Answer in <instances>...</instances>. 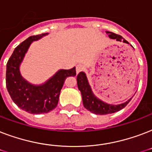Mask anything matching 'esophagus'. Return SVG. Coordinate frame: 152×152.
Masks as SVG:
<instances>
[{
	"label": "esophagus",
	"instance_id": "1",
	"mask_svg": "<svg viewBox=\"0 0 152 152\" xmlns=\"http://www.w3.org/2000/svg\"><path fill=\"white\" fill-rule=\"evenodd\" d=\"M83 69H84V67H83V64H77L76 65V74H79L80 72L83 71Z\"/></svg>",
	"mask_w": 152,
	"mask_h": 152
}]
</instances>
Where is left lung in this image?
<instances>
[{"mask_svg":"<svg viewBox=\"0 0 152 152\" xmlns=\"http://www.w3.org/2000/svg\"><path fill=\"white\" fill-rule=\"evenodd\" d=\"M106 34H108L109 38L112 39H115L116 41L123 42L124 43L129 44L125 39H124L121 35L116 34L113 32L106 31ZM77 86L80 91L82 95V100H83V106L88 110L95 114L99 115H105L109 113H113L115 112L122 110L124 107L127 106V104L132 99V98L127 100L125 102L120 104H110L106 102L102 101L98 98L94 94L90 83L88 82V77L85 72H81L77 76Z\"/></svg>","mask_w":152,"mask_h":152,"instance_id":"8db88e82","label":"left lung"}]
</instances>
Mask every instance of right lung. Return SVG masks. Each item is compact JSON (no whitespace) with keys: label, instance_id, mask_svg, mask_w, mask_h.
I'll return each mask as SVG.
<instances>
[{"label":"right lung","instance_id":"obj_1","mask_svg":"<svg viewBox=\"0 0 152 152\" xmlns=\"http://www.w3.org/2000/svg\"><path fill=\"white\" fill-rule=\"evenodd\" d=\"M49 33L29 37L14 50L6 66V87L12 99L23 110L30 113H49L56 108L62 87L67 77L76 76V67L59 69L44 83L34 84L23 77L20 65L28 49Z\"/></svg>","mask_w":152,"mask_h":152}]
</instances>
